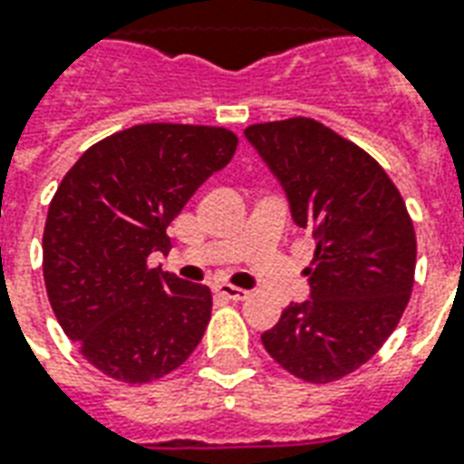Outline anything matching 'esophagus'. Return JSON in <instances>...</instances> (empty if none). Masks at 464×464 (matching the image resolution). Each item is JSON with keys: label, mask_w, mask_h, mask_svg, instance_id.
<instances>
[{"label": "esophagus", "mask_w": 464, "mask_h": 464, "mask_svg": "<svg viewBox=\"0 0 464 464\" xmlns=\"http://www.w3.org/2000/svg\"><path fill=\"white\" fill-rule=\"evenodd\" d=\"M216 295H221V297H226V300H246L248 297V293L246 290H241V287H233V285H216L214 287Z\"/></svg>", "instance_id": "esophagus-1"}]
</instances>
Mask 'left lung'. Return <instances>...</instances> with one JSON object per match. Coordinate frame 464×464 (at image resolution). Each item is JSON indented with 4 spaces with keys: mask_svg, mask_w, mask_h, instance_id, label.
<instances>
[{
    "mask_svg": "<svg viewBox=\"0 0 464 464\" xmlns=\"http://www.w3.org/2000/svg\"><path fill=\"white\" fill-rule=\"evenodd\" d=\"M310 228V300L285 307L263 346L285 372L329 383L366 363L398 327L413 290L415 231L403 197L372 154L312 118L246 127Z\"/></svg>",
    "mask_w": 464,
    "mask_h": 464,
    "instance_id": "1",
    "label": "left lung"
}]
</instances>
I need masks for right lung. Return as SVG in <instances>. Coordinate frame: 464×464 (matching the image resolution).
I'll return each mask as SVG.
<instances>
[{"instance_id": "1", "label": "right lung", "mask_w": 464, "mask_h": 464, "mask_svg": "<svg viewBox=\"0 0 464 464\" xmlns=\"http://www.w3.org/2000/svg\"><path fill=\"white\" fill-rule=\"evenodd\" d=\"M236 147L226 127L147 122L95 142L58 184L44 283L66 337L110 379H162L204 337L211 290L147 258L169 253L167 226Z\"/></svg>"}]
</instances>
